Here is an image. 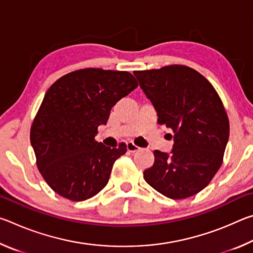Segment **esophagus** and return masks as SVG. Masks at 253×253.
Listing matches in <instances>:
<instances>
[{"label":"esophagus","instance_id":"34e87169","mask_svg":"<svg viewBox=\"0 0 253 253\" xmlns=\"http://www.w3.org/2000/svg\"><path fill=\"white\" fill-rule=\"evenodd\" d=\"M127 151L129 153H135L137 151H139V147L136 146L134 143L129 142V143H127Z\"/></svg>","mask_w":253,"mask_h":253}]
</instances>
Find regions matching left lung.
Segmentation results:
<instances>
[{"mask_svg":"<svg viewBox=\"0 0 253 253\" xmlns=\"http://www.w3.org/2000/svg\"><path fill=\"white\" fill-rule=\"evenodd\" d=\"M155 108L157 123L174 131L170 154L154 152L144 178L161 194L181 200L198 194L221 168L229 139V118L210 81L181 65L134 71Z\"/></svg>","mask_w":253,"mask_h":253,"instance_id":"obj_1","label":"left lung"}]
</instances>
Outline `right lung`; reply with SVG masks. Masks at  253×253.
<instances>
[{
	"label": "right lung",
	"mask_w": 253,
	"mask_h": 253,
	"mask_svg": "<svg viewBox=\"0 0 253 253\" xmlns=\"http://www.w3.org/2000/svg\"><path fill=\"white\" fill-rule=\"evenodd\" d=\"M127 71L85 68L59 78L45 92L30 139L37 166L48 185L68 200L95 196L109 181L126 144L107 147L95 139L118 100L137 88Z\"/></svg>",
	"instance_id": "obj_1"
}]
</instances>
